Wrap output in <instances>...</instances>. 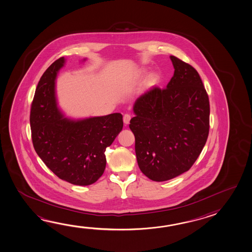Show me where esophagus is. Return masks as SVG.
<instances>
[{
  "label": "esophagus",
  "instance_id": "34e87169",
  "mask_svg": "<svg viewBox=\"0 0 252 252\" xmlns=\"http://www.w3.org/2000/svg\"><path fill=\"white\" fill-rule=\"evenodd\" d=\"M130 120H131V116L129 114H125L123 117V121H124L125 125H128L130 123Z\"/></svg>",
  "mask_w": 252,
  "mask_h": 252
}]
</instances>
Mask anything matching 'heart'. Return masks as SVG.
Instances as JSON below:
<instances>
[{
  "label": "heart",
  "instance_id": "b5f03b06",
  "mask_svg": "<svg viewBox=\"0 0 252 252\" xmlns=\"http://www.w3.org/2000/svg\"><path fill=\"white\" fill-rule=\"evenodd\" d=\"M148 75V71L145 69H141L137 72V79L138 80H143L146 78V76ZM150 80L151 81H158V74H151L150 77Z\"/></svg>",
  "mask_w": 252,
  "mask_h": 252
}]
</instances>
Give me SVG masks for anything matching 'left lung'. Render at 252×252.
I'll return each instance as SVG.
<instances>
[{"mask_svg":"<svg viewBox=\"0 0 252 252\" xmlns=\"http://www.w3.org/2000/svg\"><path fill=\"white\" fill-rule=\"evenodd\" d=\"M174 73L166 89L138 98L129 127L135 137L137 163L154 181H165L189 170L209 134L210 103L198 72L170 57Z\"/></svg>","mask_w":252,"mask_h":252,"instance_id":"obj_1","label":"left lung"}]
</instances>
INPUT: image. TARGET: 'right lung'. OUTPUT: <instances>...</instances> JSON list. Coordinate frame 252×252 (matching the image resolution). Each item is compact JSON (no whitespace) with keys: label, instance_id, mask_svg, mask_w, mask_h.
Listing matches in <instances>:
<instances>
[{"label":"right lung","instance_id":"add662e5","mask_svg":"<svg viewBox=\"0 0 252 252\" xmlns=\"http://www.w3.org/2000/svg\"><path fill=\"white\" fill-rule=\"evenodd\" d=\"M65 62L64 58L55 61L38 83L30 114L32 139L36 153L58 178L73 185H91L105 170L104 152L121 132L123 117L64 115L58 106L56 80Z\"/></svg>","mask_w":252,"mask_h":252}]
</instances>
